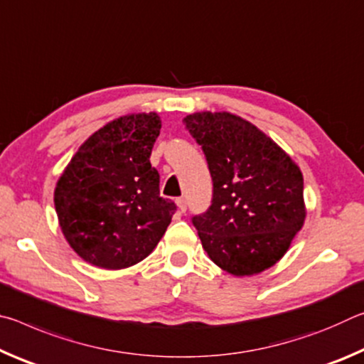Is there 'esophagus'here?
I'll list each match as a JSON object with an SVG mask.
<instances>
[{
	"label": "esophagus",
	"mask_w": 364,
	"mask_h": 364,
	"mask_svg": "<svg viewBox=\"0 0 364 364\" xmlns=\"http://www.w3.org/2000/svg\"><path fill=\"white\" fill-rule=\"evenodd\" d=\"M175 202H176L178 210H180V213L186 212V199H184V197H178V199H176Z\"/></svg>",
	"instance_id": "esophagus-1"
}]
</instances>
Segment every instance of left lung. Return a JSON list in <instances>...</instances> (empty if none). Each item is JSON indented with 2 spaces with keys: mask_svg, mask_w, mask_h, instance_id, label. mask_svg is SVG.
Instances as JSON below:
<instances>
[{
  "mask_svg": "<svg viewBox=\"0 0 364 364\" xmlns=\"http://www.w3.org/2000/svg\"><path fill=\"white\" fill-rule=\"evenodd\" d=\"M183 123L202 146L213 181L210 208L193 218L208 258L239 278L271 268L305 223L300 167L239 115L204 110Z\"/></svg>",
  "mask_w": 364,
  "mask_h": 364,
  "instance_id": "1",
  "label": "left lung"
}]
</instances>
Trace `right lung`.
<instances>
[{
	"instance_id": "obj_1",
	"label": "right lung",
	"mask_w": 364,
	"mask_h": 364,
	"mask_svg": "<svg viewBox=\"0 0 364 364\" xmlns=\"http://www.w3.org/2000/svg\"><path fill=\"white\" fill-rule=\"evenodd\" d=\"M162 128L156 112L127 114L73 154L54 189L60 231L75 254L102 269H125L151 254L176 205L159 193L151 165Z\"/></svg>"
}]
</instances>
